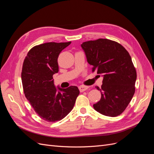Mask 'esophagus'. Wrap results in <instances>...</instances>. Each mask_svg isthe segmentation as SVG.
I'll return each instance as SVG.
<instances>
[{"label":"esophagus","instance_id":"esophagus-1","mask_svg":"<svg viewBox=\"0 0 154 154\" xmlns=\"http://www.w3.org/2000/svg\"><path fill=\"white\" fill-rule=\"evenodd\" d=\"M78 88H79V90H80V92H83V91L87 90L88 88V87L84 86V85H80V86H79Z\"/></svg>","mask_w":154,"mask_h":154}]
</instances>
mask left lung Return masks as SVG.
<instances>
[{
    "mask_svg": "<svg viewBox=\"0 0 154 154\" xmlns=\"http://www.w3.org/2000/svg\"><path fill=\"white\" fill-rule=\"evenodd\" d=\"M87 61L103 77L101 97L94 109L104 116L116 117L122 114L135 92L137 74L128 51L116 42L99 38L81 44Z\"/></svg>",
    "mask_w": 154,
    "mask_h": 154,
    "instance_id": "left-lung-1",
    "label": "left lung"
}]
</instances>
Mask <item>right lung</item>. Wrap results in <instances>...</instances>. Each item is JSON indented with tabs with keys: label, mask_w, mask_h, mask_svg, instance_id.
<instances>
[{
	"label": "right lung",
	"mask_w": 154,
	"mask_h": 154,
	"mask_svg": "<svg viewBox=\"0 0 154 154\" xmlns=\"http://www.w3.org/2000/svg\"><path fill=\"white\" fill-rule=\"evenodd\" d=\"M69 42H48L35 46L27 53L22 71L27 100L44 120L55 122L72 110L80 91L76 86L55 87L53 74L58 72V57Z\"/></svg>",
	"instance_id": "obj_1"
}]
</instances>
